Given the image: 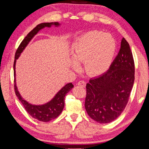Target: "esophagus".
Masks as SVG:
<instances>
[{"instance_id": "34e87169", "label": "esophagus", "mask_w": 149, "mask_h": 149, "mask_svg": "<svg viewBox=\"0 0 149 149\" xmlns=\"http://www.w3.org/2000/svg\"><path fill=\"white\" fill-rule=\"evenodd\" d=\"M77 85L82 88H84L86 86V81H84V80L79 81L78 82H77Z\"/></svg>"}]
</instances>
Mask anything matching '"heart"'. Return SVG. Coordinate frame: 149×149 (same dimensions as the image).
I'll list each match as a JSON object with an SVG mask.
<instances>
[{"mask_svg": "<svg viewBox=\"0 0 149 149\" xmlns=\"http://www.w3.org/2000/svg\"><path fill=\"white\" fill-rule=\"evenodd\" d=\"M116 50V42L111 35L95 30L84 33L77 40L73 53L77 61H85L86 73L99 75L109 68ZM74 65L77 66L76 61Z\"/></svg>", "mask_w": 149, "mask_h": 149, "instance_id": "1", "label": "heart"}]
</instances>
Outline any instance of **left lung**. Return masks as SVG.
<instances>
[{"label":"left lung","mask_w":149,"mask_h":149,"mask_svg":"<svg viewBox=\"0 0 149 149\" xmlns=\"http://www.w3.org/2000/svg\"><path fill=\"white\" fill-rule=\"evenodd\" d=\"M132 53L124 38L118 54L107 72L90 79L86 84L85 109L93 120L111 122L126 107L134 82Z\"/></svg>","instance_id":"obj_1"}]
</instances>
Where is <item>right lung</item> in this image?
<instances>
[{"label":"right lung","mask_w":149,"mask_h":149,"mask_svg":"<svg viewBox=\"0 0 149 149\" xmlns=\"http://www.w3.org/2000/svg\"><path fill=\"white\" fill-rule=\"evenodd\" d=\"M52 25L54 26H58L59 24L58 22H51V23H42V24H38L36 27H35L31 32L28 33V35L25 37L22 42L19 46L17 49L15 55V61L13 64V70H14V89L15 95L17 96L19 100H20L23 105H24L25 109L26 111L33 118L38 119V121H43V122H48V121H51L57 117L62 112L65 105V96L67 95L68 92H70L74 85L72 83H69L66 84L58 93L56 94L55 96L52 99L51 101L47 102V104H43V105H33L31 104L24 100L22 96L19 95L17 91L16 84H15V63L16 60L17 59L19 56L20 54L22 53L26 47L28 45L31 39L36 34L39 30L45 28V27H51Z\"/></svg>","instance_id":"add662e5"}]
</instances>
